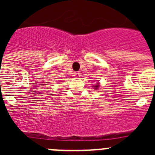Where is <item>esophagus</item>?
I'll list each match as a JSON object with an SVG mask.
<instances>
[{
  "label": "esophagus",
  "mask_w": 155,
  "mask_h": 155,
  "mask_svg": "<svg viewBox=\"0 0 155 155\" xmlns=\"http://www.w3.org/2000/svg\"><path fill=\"white\" fill-rule=\"evenodd\" d=\"M74 78H80L81 74L79 72H74Z\"/></svg>",
  "instance_id": "1"
}]
</instances>
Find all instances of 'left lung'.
Instances as JSON below:
<instances>
[{"label": "left lung", "mask_w": 155, "mask_h": 155, "mask_svg": "<svg viewBox=\"0 0 155 155\" xmlns=\"http://www.w3.org/2000/svg\"><path fill=\"white\" fill-rule=\"evenodd\" d=\"M93 87H94V88H95V89H97V88H98V87H99V84H95V85H94V86H93Z\"/></svg>", "instance_id": "obj_1"}]
</instances>
